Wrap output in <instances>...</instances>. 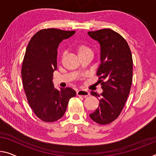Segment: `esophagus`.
Masks as SVG:
<instances>
[{
	"mask_svg": "<svg viewBox=\"0 0 156 156\" xmlns=\"http://www.w3.org/2000/svg\"><path fill=\"white\" fill-rule=\"evenodd\" d=\"M77 95L78 96H83V97H87L89 95H90V92L86 90H78L77 91Z\"/></svg>",
	"mask_w": 156,
	"mask_h": 156,
	"instance_id": "esophagus-1",
	"label": "esophagus"
}]
</instances>
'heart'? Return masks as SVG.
Returning a JSON list of instances; mask_svg holds the SVG:
<instances>
[{"instance_id": "1", "label": "heart", "mask_w": 156, "mask_h": 156, "mask_svg": "<svg viewBox=\"0 0 156 156\" xmlns=\"http://www.w3.org/2000/svg\"><path fill=\"white\" fill-rule=\"evenodd\" d=\"M76 51L80 58L85 55H92L93 51L87 44H81L76 47Z\"/></svg>"}]
</instances>
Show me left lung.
Instances as JSON below:
<instances>
[{
  "label": "left lung",
  "instance_id": "left-lung-1",
  "mask_svg": "<svg viewBox=\"0 0 156 156\" xmlns=\"http://www.w3.org/2000/svg\"><path fill=\"white\" fill-rule=\"evenodd\" d=\"M91 38L101 46V64L97 76L103 90L99 106L90 115L94 122L106 125L114 122L122 112L129 95L133 82V58L126 39L110 29L88 32Z\"/></svg>",
  "mask_w": 156,
  "mask_h": 156
}]
</instances>
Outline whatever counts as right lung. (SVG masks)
<instances>
[{"mask_svg":"<svg viewBox=\"0 0 156 156\" xmlns=\"http://www.w3.org/2000/svg\"><path fill=\"white\" fill-rule=\"evenodd\" d=\"M76 33L56 28L42 29L31 38L21 68L22 82L29 105L43 122H54L63 117L69 101L76 96L70 87L54 88L58 47Z\"/></svg>","mask_w":156,"mask_h":156,"instance_id":"add662e5","label":"right lung"}]
</instances>
